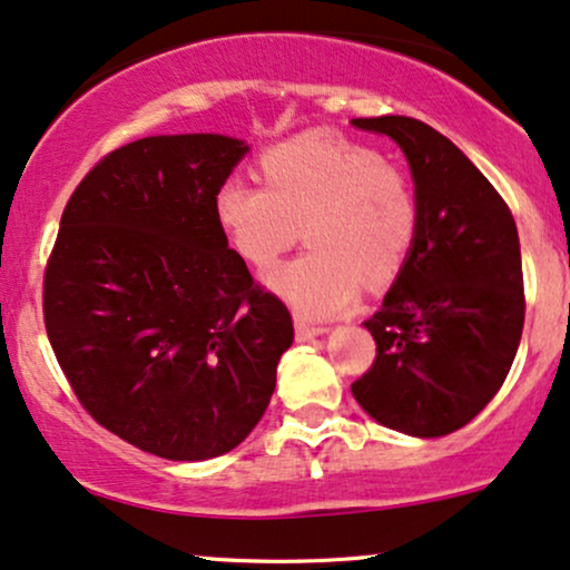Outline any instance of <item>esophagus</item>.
<instances>
[{
    "label": "esophagus",
    "instance_id": "esophagus-1",
    "mask_svg": "<svg viewBox=\"0 0 570 570\" xmlns=\"http://www.w3.org/2000/svg\"><path fill=\"white\" fill-rule=\"evenodd\" d=\"M322 333H327L325 325H312V322H304V320L296 322V338L298 341H312V338H317V335H322Z\"/></svg>",
    "mask_w": 570,
    "mask_h": 570
}]
</instances>
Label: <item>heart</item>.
<instances>
[{"instance_id": "heart-1", "label": "heart", "mask_w": 570, "mask_h": 570, "mask_svg": "<svg viewBox=\"0 0 570 570\" xmlns=\"http://www.w3.org/2000/svg\"><path fill=\"white\" fill-rule=\"evenodd\" d=\"M264 187L227 179L214 214L232 250L266 269L298 240L312 248L269 272V285L304 317H333L402 272L417 237V198L402 166L375 147L308 131L266 150Z\"/></svg>"}]
</instances>
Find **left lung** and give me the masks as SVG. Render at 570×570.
I'll list each match as a JSON object with an SVG mask.
<instances>
[{"mask_svg":"<svg viewBox=\"0 0 570 570\" xmlns=\"http://www.w3.org/2000/svg\"><path fill=\"white\" fill-rule=\"evenodd\" d=\"M404 150L417 198V237L364 322L375 362L351 393L399 433L435 439L502 389L523 333L525 296L515 219L494 185L433 126L406 116L354 118Z\"/></svg>","mask_w":570,"mask_h":570,"instance_id":"8db88e82","label":"left lung"}]
</instances>
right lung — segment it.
<instances>
[{
    "instance_id": "right-lung-1",
    "label": "right lung",
    "mask_w": 570,
    "mask_h": 570,
    "mask_svg": "<svg viewBox=\"0 0 570 570\" xmlns=\"http://www.w3.org/2000/svg\"><path fill=\"white\" fill-rule=\"evenodd\" d=\"M240 139L145 137L79 181L45 269V327L83 410L166 460H210L269 406L293 317L227 248L214 195Z\"/></svg>"
}]
</instances>
